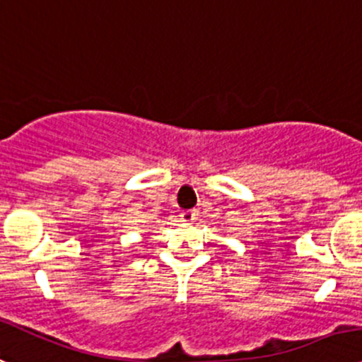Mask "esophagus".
Listing matches in <instances>:
<instances>
[{
    "mask_svg": "<svg viewBox=\"0 0 362 362\" xmlns=\"http://www.w3.org/2000/svg\"><path fill=\"white\" fill-rule=\"evenodd\" d=\"M196 216H198V212L192 209H189V210H184V212L180 214V219L184 221V223H194Z\"/></svg>",
    "mask_w": 362,
    "mask_h": 362,
    "instance_id": "esophagus-1",
    "label": "esophagus"
}]
</instances>
